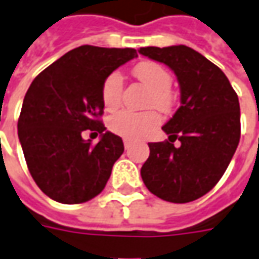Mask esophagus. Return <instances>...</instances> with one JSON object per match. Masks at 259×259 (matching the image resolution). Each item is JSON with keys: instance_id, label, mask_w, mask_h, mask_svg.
I'll list each match as a JSON object with an SVG mask.
<instances>
[{"instance_id": "obj_1", "label": "esophagus", "mask_w": 259, "mask_h": 259, "mask_svg": "<svg viewBox=\"0 0 259 259\" xmlns=\"http://www.w3.org/2000/svg\"><path fill=\"white\" fill-rule=\"evenodd\" d=\"M123 144H124V148H126V150H129L130 146H132V143H130L129 140H123Z\"/></svg>"}]
</instances>
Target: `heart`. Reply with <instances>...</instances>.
Wrapping results in <instances>:
<instances>
[{
    "label": "heart",
    "mask_w": 259,
    "mask_h": 259,
    "mask_svg": "<svg viewBox=\"0 0 259 259\" xmlns=\"http://www.w3.org/2000/svg\"><path fill=\"white\" fill-rule=\"evenodd\" d=\"M135 75L150 90L147 106H155L160 111H168L172 106V95L169 92L172 77L165 67L153 61H144L135 67ZM123 77L112 73L105 79L102 87V101L106 109H116L122 101ZM160 124V116L155 112L136 113L120 111L111 117L109 126L113 133L127 140H140L148 136Z\"/></svg>",
    "instance_id": "obj_1"
}]
</instances>
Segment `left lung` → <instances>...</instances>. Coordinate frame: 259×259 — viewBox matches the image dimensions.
Here are the masks:
<instances>
[{
    "instance_id": "8db88e82",
    "label": "left lung",
    "mask_w": 259,
    "mask_h": 259,
    "mask_svg": "<svg viewBox=\"0 0 259 259\" xmlns=\"http://www.w3.org/2000/svg\"><path fill=\"white\" fill-rule=\"evenodd\" d=\"M139 53L169 67L181 90V106L162 126L169 142L148 143L143 182L167 202L196 200L218 184L236 153L238 97L223 71L188 46H151ZM177 138L180 148L172 144Z\"/></svg>"
}]
</instances>
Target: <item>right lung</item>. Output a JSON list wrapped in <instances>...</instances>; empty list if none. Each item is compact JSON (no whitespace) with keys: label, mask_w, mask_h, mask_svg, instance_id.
<instances>
[{"label":"right lung","mask_w":259,"mask_h":259,"mask_svg":"<svg viewBox=\"0 0 259 259\" xmlns=\"http://www.w3.org/2000/svg\"><path fill=\"white\" fill-rule=\"evenodd\" d=\"M135 57V49L85 45L61 56L32 81L18 137L29 172L50 199L75 205L104 191L124 147L99 120L102 87L108 75ZM87 128L101 135L98 145L82 139Z\"/></svg>","instance_id":"right-lung-1"}]
</instances>
